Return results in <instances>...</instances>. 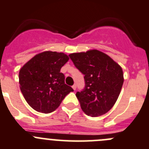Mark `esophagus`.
<instances>
[{"label": "esophagus", "mask_w": 149, "mask_h": 149, "mask_svg": "<svg viewBox=\"0 0 149 149\" xmlns=\"http://www.w3.org/2000/svg\"><path fill=\"white\" fill-rule=\"evenodd\" d=\"M72 88L74 89V91H75L76 88H77V86H76L75 84H74L73 86H72Z\"/></svg>", "instance_id": "obj_1"}]
</instances>
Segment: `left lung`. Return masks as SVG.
I'll use <instances>...</instances> for the list:
<instances>
[{"mask_svg": "<svg viewBox=\"0 0 149 149\" xmlns=\"http://www.w3.org/2000/svg\"><path fill=\"white\" fill-rule=\"evenodd\" d=\"M69 56L85 75V88L76 93L82 110L91 117L105 114L121 92L124 83L122 68L97 49L71 53Z\"/></svg>", "mask_w": 149, "mask_h": 149, "instance_id": "8db88e82", "label": "left lung"}]
</instances>
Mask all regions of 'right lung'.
I'll return each mask as SVG.
<instances>
[{
  "mask_svg": "<svg viewBox=\"0 0 149 149\" xmlns=\"http://www.w3.org/2000/svg\"><path fill=\"white\" fill-rule=\"evenodd\" d=\"M69 58L63 52L45 51L28 61L19 72L21 92L28 104L39 113L56 110L66 95L73 91L65 84L62 66Z\"/></svg>",
  "mask_w": 149,
  "mask_h": 149,
  "instance_id": "1",
  "label": "right lung"
}]
</instances>
